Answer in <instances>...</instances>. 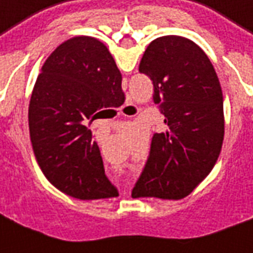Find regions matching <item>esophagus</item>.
Listing matches in <instances>:
<instances>
[{
    "instance_id": "obj_1",
    "label": "esophagus",
    "mask_w": 253,
    "mask_h": 253,
    "mask_svg": "<svg viewBox=\"0 0 253 253\" xmlns=\"http://www.w3.org/2000/svg\"><path fill=\"white\" fill-rule=\"evenodd\" d=\"M123 110L124 112H129L130 114H133V113H136V106L135 105H132V103H126V105L124 106Z\"/></svg>"
}]
</instances>
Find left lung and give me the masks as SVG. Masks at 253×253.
<instances>
[{
	"mask_svg": "<svg viewBox=\"0 0 253 253\" xmlns=\"http://www.w3.org/2000/svg\"><path fill=\"white\" fill-rule=\"evenodd\" d=\"M154 84L166 129L154 133L133 198L182 199L207 177L221 152L225 117L215 69L198 44L168 35L147 46L139 65Z\"/></svg>",
	"mask_w": 253,
	"mask_h": 253,
	"instance_id": "1",
	"label": "left lung"
}]
</instances>
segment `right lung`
<instances>
[{
	"label": "right lung",
	"mask_w": 253,
	"mask_h": 253,
	"mask_svg": "<svg viewBox=\"0 0 253 253\" xmlns=\"http://www.w3.org/2000/svg\"><path fill=\"white\" fill-rule=\"evenodd\" d=\"M121 82L110 51L91 37L65 41L42 66L28 107L30 137L43 174L61 192L82 200L118 195L88 124L125 96Z\"/></svg>",
	"instance_id": "1"
}]
</instances>
